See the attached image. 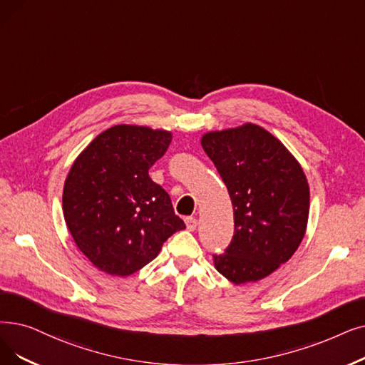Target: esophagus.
Masks as SVG:
<instances>
[{"label":"esophagus","instance_id":"34e87169","mask_svg":"<svg viewBox=\"0 0 365 365\" xmlns=\"http://www.w3.org/2000/svg\"><path fill=\"white\" fill-rule=\"evenodd\" d=\"M185 224H186V228H187L189 231H194V230L197 228L198 220H197L195 217H186V219H185Z\"/></svg>","mask_w":365,"mask_h":365}]
</instances>
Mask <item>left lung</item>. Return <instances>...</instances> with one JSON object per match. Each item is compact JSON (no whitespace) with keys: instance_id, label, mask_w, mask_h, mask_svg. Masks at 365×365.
Here are the masks:
<instances>
[{"instance_id":"1","label":"left lung","mask_w":365,"mask_h":365,"mask_svg":"<svg viewBox=\"0 0 365 365\" xmlns=\"http://www.w3.org/2000/svg\"><path fill=\"white\" fill-rule=\"evenodd\" d=\"M201 146L227 185L234 235L216 270L234 284L258 282L289 261L307 230L310 189L297 158L257 123L202 134Z\"/></svg>"}]
</instances>
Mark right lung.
<instances>
[{"label": "right lung", "mask_w": 365, "mask_h": 365, "mask_svg": "<svg viewBox=\"0 0 365 365\" xmlns=\"http://www.w3.org/2000/svg\"><path fill=\"white\" fill-rule=\"evenodd\" d=\"M173 134L145 125H115L74 160L62 192V212L74 243L110 274L126 277L185 230L149 168L165 153Z\"/></svg>", "instance_id": "obj_1"}]
</instances>
